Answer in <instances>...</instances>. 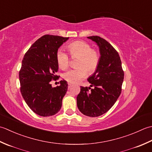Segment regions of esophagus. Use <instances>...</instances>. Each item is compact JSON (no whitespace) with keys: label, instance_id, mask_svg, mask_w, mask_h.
I'll use <instances>...</instances> for the list:
<instances>
[{"label":"esophagus","instance_id":"1","mask_svg":"<svg viewBox=\"0 0 152 152\" xmlns=\"http://www.w3.org/2000/svg\"><path fill=\"white\" fill-rule=\"evenodd\" d=\"M72 84H70V83H68V88H71V87H72Z\"/></svg>","mask_w":152,"mask_h":152}]
</instances>
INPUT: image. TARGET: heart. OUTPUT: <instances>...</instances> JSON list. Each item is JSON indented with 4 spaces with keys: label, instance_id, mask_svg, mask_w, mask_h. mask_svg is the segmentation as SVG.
<instances>
[{
    "label": "heart",
    "instance_id": "obj_1",
    "mask_svg": "<svg viewBox=\"0 0 152 152\" xmlns=\"http://www.w3.org/2000/svg\"><path fill=\"white\" fill-rule=\"evenodd\" d=\"M67 50L72 57H79L75 69H72L65 72L63 78L72 84H76L84 79L87 72L93 73L98 67L100 55L97 51L92 49L88 43L83 41L73 42L67 46ZM56 61L58 66L65 69L69 66V59L67 54L62 49H59L56 52Z\"/></svg>",
    "mask_w": 152,
    "mask_h": 152
}]
</instances>
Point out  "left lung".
<instances>
[{
    "label": "left lung",
    "instance_id": "1",
    "mask_svg": "<svg viewBox=\"0 0 152 152\" xmlns=\"http://www.w3.org/2000/svg\"><path fill=\"white\" fill-rule=\"evenodd\" d=\"M99 46L98 67L88 77L90 87L80 86L77 104L83 114L98 117L106 113L115 103L121 92L124 72L118 52L106 40L98 36L88 37Z\"/></svg>",
    "mask_w": 152,
    "mask_h": 152
}]
</instances>
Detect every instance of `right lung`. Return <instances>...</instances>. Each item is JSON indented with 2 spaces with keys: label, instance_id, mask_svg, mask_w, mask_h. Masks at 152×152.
<instances>
[{
  "label": "right lung",
  "instance_id": "obj_1",
  "mask_svg": "<svg viewBox=\"0 0 152 152\" xmlns=\"http://www.w3.org/2000/svg\"><path fill=\"white\" fill-rule=\"evenodd\" d=\"M69 37L46 35L33 43L25 54L19 73L20 91L27 106L42 117L52 116L61 107L67 83L52 87V80L58 77L56 52Z\"/></svg>",
  "mask_w": 152,
  "mask_h": 152
}]
</instances>
